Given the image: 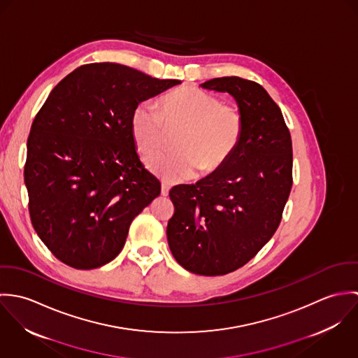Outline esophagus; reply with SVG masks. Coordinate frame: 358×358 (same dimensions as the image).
Segmentation results:
<instances>
[{
  "label": "esophagus",
  "mask_w": 358,
  "mask_h": 358,
  "mask_svg": "<svg viewBox=\"0 0 358 358\" xmlns=\"http://www.w3.org/2000/svg\"><path fill=\"white\" fill-rule=\"evenodd\" d=\"M169 189H171V186H169L168 183L162 182V185H161V194H162V196H168V193H169Z\"/></svg>",
  "instance_id": "esophagus-1"
}]
</instances>
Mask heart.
Returning a JSON list of instances; mask_svg holds the SVG:
<instances>
[{
  "label": "heart",
  "mask_w": 358,
  "mask_h": 358,
  "mask_svg": "<svg viewBox=\"0 0 358 358\" xmlns=\"http://www.w3.org/2000/svg\"><path fill=\"white\" fill-rule=\"evenodd\" d=\"M182 129L175 141L178 153L149 159V166L165 182L186 180L222 169L236 153L243 134L244 117L234 104L196 87H180L159 99V110L152 103H141L131 115V132L143 157L158 153L166 131Z\"/></svg>",
  "instance_id": "1"
}]
</instances>
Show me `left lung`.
<instances>
[{
    "instance_id": "1",
    "label": "left lung",
    "mask_w": 358,
    "mask_h": 358,
    "mask_svg": "<svg viewBox=\"0 0 358 358\" xmlns=\"http://www.w3.org/2000/svg\"><path fill=\"white\" fill-rule=\"evenodd\" d=\"M205 90L229 92L244 117L241 142L222 169L197 185L171 189V252L200 275L231 273L273 237L292 189V141L266 90L241 77L213 78Z\"/></svg>"
}]
</instances>
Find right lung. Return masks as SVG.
Listing matches in <instances>:
<instances>
[{
	"instance_id": "1",
	"label": "right lung",
	"mask_w": 358,
	"mask_h": 358,
	"mask_svg": "<svg viewBox=\"0 0 358 358\" xmlns=\"http://www.w3.org/2000/svg\"><path fill=\"white\" fill-rule=\"evenodd\" d=\"M180 84L120 63H90L66 76L36 114L24 183L33 227L52 255L91 270L124 248L132 220L161 183L135 149L131 115Z\"/></svg>"
}]
</instances>
